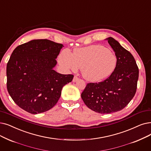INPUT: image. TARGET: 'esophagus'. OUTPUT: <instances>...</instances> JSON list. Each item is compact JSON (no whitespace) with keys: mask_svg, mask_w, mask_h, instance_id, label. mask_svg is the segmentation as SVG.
<instances>
[{"mask_svg":"<svg viewBox=\"0 0 151 151\" xmlns=\"http://www.w3.org/2000/svg\"><path fill=\"white\" fill-rule=\"evenodd\" d=\"M78 80H79V78H78L77 76H74L73 79V82H76Z\"/></svg>","mask_w":151,"mask_h":151,"instance_id":"34e87169","label":"esophagus"}]
</instances>
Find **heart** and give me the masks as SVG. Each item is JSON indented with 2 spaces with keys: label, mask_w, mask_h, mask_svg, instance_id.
<instances>
[{
  "label": "heart",
  "mask_w": 151,
  "mask_h": 151,
  "mask_svg": "<svg viewBox=\"0 0 151 151\" xmlns=\"http://www.w3.org/2000/svg\"><path fill=\"white\" fill-rule=\"evenodd\" d=\"M59 62L65 68L73 71L81 68L84 79L97 82L112 73L116 65V57L112 51L102 45H93L76 49L72 54L63 52L60 55Z\"/></svg>",
  "instance_id": "1"
}]
</instances>
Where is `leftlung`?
I'll use <instances>...</instances> for the list:
<instances>
[{
  "mask_svg": "<svg viewBox=\"0 0 151 151\" xmlns=\"http://www.w3.org/2000/svg\"><path fill=\"white\" fill-rule=\"evenodd\" d=\"M115 52L116 65L111 75L102 82L88 83L81 98L96 112L107 114L120 111L132 100L136 91L139 69L129 51L112 37L106 38Z\"/></svg>",
  "mask_w": 151,
  "mask_h": 151,
  "instance_id": "8db88e82",
  "label": "left lung"
}]
</instances>
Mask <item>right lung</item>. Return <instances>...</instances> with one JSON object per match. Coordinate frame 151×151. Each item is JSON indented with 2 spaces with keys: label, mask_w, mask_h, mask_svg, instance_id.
Instances as JSON below:
<instances>
[{
  "label": "right lung",
  "mask_w": 151,
  "mask_h": 151,
  "mask_svg": "<svg viewBox=\"0 0 151 151\" xmlns=\"http://www.w3.org/2000/svg\"><path fill=\"white\" fill-rule=\"evenodd\" d=\"M63 44L48 39H33L17 46L6 65V87L18 106L37 114L53 107L62 88L73 75H62L54 70Z\"/></svg>",
  "instance_id": "add662e5"
}]
</instances>
